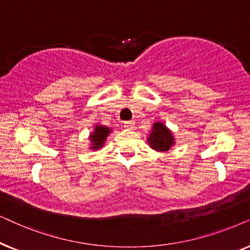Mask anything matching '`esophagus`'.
Returning <instances> with one entry per match:
<instances>
[{
	"label": "esophagus",
	"instance_id": "34e87169",
	"mask_svg": "<svg viewBox=\"0 0 250 250\" xmlns=\"http://www.w3.org/2000/svg\"><path fill=\"white\" fill-rule=\"evenodd\" d=\"M125 128L127 129H134L135 128V122L134 121H125Z\"/></svg>",
	"mask_w": 250,
	"mask_h": 250
}]
</instances>
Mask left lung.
<instances>
[{"label": "left lung", "mask_w": 250, "mask_h": 250, "mask_svg": "<svg viewBox=\"0 0 250 250\" xmlns=\"http://www.w3.org/2000/svg\"><path fill=\"white\" fill-rule=\"evenodd\" d=\"M147 142L153 149L160 152L169 151L171 146L175 145L174 136L162 122H155L153 125Z\"/></svg>", "instance_id": "obj_1"}]
</instances>
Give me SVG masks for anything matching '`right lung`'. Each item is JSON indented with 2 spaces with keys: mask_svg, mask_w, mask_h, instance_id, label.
Masks as SVG:
<instances>
[{
  "mask_svg": "<svg viewBox=\"0 0 250 250\" xmlns=\"http://www.w3.org/2000/svg\"><path fill=\"white\" fill-rule=\"evenodd\" d=\"M112 130L105 125H97L95 127V130L91 132L90 135V142H91V149H99L101 147H103L105 144L106 138L109 135V132Z\"/></svg>",
  "mask_w": 250,
  "mask_h": 250,
  "instance_id": "add662e5",
  "label": "right lung"
}]
</instances>
